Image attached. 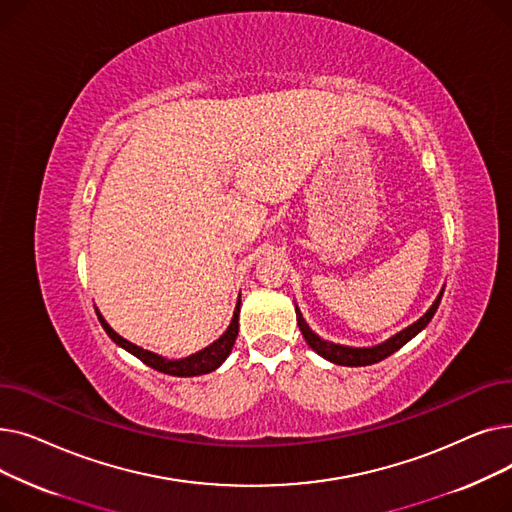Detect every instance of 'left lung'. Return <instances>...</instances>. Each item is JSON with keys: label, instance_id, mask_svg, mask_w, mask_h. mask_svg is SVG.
<instances>
[{"label": "left lung", "instance_id": "8db88e82", "mask_svg": "<svg viewBox=\"0 0 512 512\" xmlns=\"http://www.w3.org/2000/svg\"><path fill=\"white\" fill-rule=\"evenodd\" d=\"M442 294H444V286L440 290V294L436 297V301L432 303V307H429L415 324L407 326L405 330H400L398 334L390 336L388 340L380 342V344H373V346H346V344H336V342H330V340H324L319 334H315L309 324L305 321L301 309L294 305V311H297V321H299V328L307 340V344L313 348V351L324 357L326 361L334 363V365H344V367H365V365H373L378 363L386 357H390L392 353H396L398 348L405 346L409 340H413L421 330H425V326L432 321V317L436 315L438 311V305L442 301Z\"/></svg>", "mask_w": 512, "mask_h": 512}]
</instances>
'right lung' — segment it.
Returning <instances> with one entry per match:
<instances>
[{"instance_id":"right-lung-1","label":"right lung","mask_w":512,"mask_h":512,"mask_svg":"<svg viewBox=\"0 0 512 512\" xmlns=\"http://www.w3.org/2000/svg\"><path fill=\"white\" fill-rule=\"evenodd\" d=\"M238 313H240V294H238L234 315L230 319V326L226 328V332L218 340H213L209 346L201 348V351L188 355V357H182V359L161 357V355H157L153 351H147V348H141L137 344H132L130 340L122 338L110 324H107L105 317L99 311H97V317L101 321L105 334L110 336L118 346H122L124 351H128L130 355H134L137 359H141L145 365H149V367H153V369H157L161 373L178 375V378H193V375H203V373L215 371L228 359V355L232 353L234 340L238 336Z\"/></svg>"}]
</instances>
